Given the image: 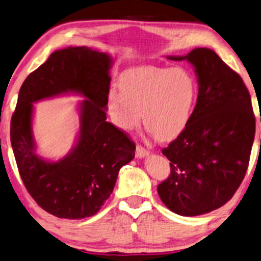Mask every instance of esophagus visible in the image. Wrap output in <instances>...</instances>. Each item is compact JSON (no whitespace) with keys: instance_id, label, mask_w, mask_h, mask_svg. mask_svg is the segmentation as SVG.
Wrapping results in <instances>:
<instances>
[{"instance_id":"obj_1","label":"esophagus","mask_w":261,"mask_h":261,"mask_svg":"<svg viewBox=\"0 0 261 261\" xmlns=\"http://www.w3.org/2000/svg\"><path fill=\"white\" fill-rule=\"evenodd\" d=\"M136 155H137V157H139V159H144V157H146L147 155H149V151H147L144 146L138 145L137 150H136Z\"/></svg>"}]
</instances>
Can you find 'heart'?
Listing matches in <instances>:
<instances>
[{
    "instance_id": "b5f03b06",
    "label": "heart",
    "mask_w": 261,
    "mask_h": 261,
    "mask_svg": "<svg viewBox=\"0 0 261 261\" xmlns=\"http://www.w3.org/2000/svg\"><path fill=\"white\" fill-rule=\"evenodd\" d=\"M196 82L180 67L143 66L120 79V92L111 89L106 109L116 127L136 129L141 122L156 139L168 141L182 133L196 105Z\"/></svg>"
}]
</instances>
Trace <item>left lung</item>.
<instances>
[{"mask_svg": "<svg viewBox=\"0 0 261 261\" xmlns=\"http://www.w3.org/2000/svg\"><path fill=\"white\" fill-rule=\"evenodd\" d=\"M167 58L195 67L198 96L189 124L162 150L170 175L157 191L172 212L196 217L220 208L239 189L248 168L255 117L243 80L214 50L195 48Z\"/></svg>", "mask_w": 261, "mask_h": 261, "instance_id": "obj_1", "label": "left lung"}]
</instances>
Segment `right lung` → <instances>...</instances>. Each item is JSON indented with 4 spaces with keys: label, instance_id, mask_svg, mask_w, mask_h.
<instances>
[{
    "label": "right lung",
    "instance_id": "right-lung-1",
    "mask_svg": "<svg viewBox=\"0 0 261 261\" xmlns=\"http://www.w3.org/2000/svg\"><path fill=\"white\" fill-rule=\"evenodd\" d=\"M112 58L88 47H67L50 54L22 83L11 121V143L25 188L48 213L83 219L100 211L114 191L121 167L136 145L106 121ZM65 94L85 98L77 110L80 130L63 159L44 160L36 152L32 130L33 102Z\"/></svg>",
    "mask_w": 261,
    "mask_h": 261
}]
</instances>
